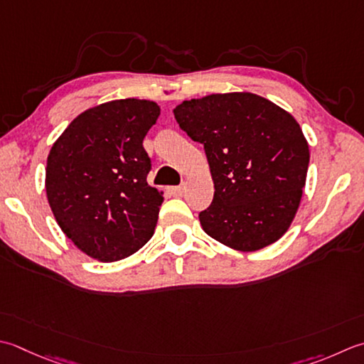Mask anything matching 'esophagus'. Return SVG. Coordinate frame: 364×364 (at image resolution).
<instances>
[{
  "mask_svg": "<svg viewBox=\"0 0 364 364\" xmlns=\"http://www.w3.org/2000/svg\"><path fill=\"white\" fill-rule=\"evenodd\" d=\"M168 192L172 196H175V197H180V196H183L184 186H172V188H168Z\"/></svg>",
  "mask_w": 364,
  "mask_h": 364,
  "instance_id": "obj_1",
  "label": "esophagus"
}]
</instances>
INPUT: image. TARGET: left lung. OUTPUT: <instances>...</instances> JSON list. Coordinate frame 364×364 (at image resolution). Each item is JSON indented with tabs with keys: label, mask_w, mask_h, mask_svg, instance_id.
<instances>
[{
	"label": "left lung",
	"mask_w": 364,
	"mask_h": 364,
	"mask_svg": "<svg viewBox=\"0 0 364 364\" xmlns=\"http://www.w3.org/2000/svg\"><path fill=\"white\" fill-rule=\"evenodd\" d=\"M173 113L210 164L215 197L198 215L205 233L243 252L279 240L300 206L309 166L296 119L245 91L183 101Z\"/></svg>",
	"instance_id": "1"
}]
</instances>
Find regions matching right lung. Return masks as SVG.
<instances>
[{"label": "right lung", "instance_id": "obj_1", "mask_svg": "<svg viewBox=\"0 0 364 364\" xmlns=\"http://www.w3.org/2000/svg\"><path fill=\"white\" fill-rule=\"evenodd\" d=\"M159 105L118 99L80 113L50 149L47 200L64 235L90 257L117 262L153 237L162 192L146 183L144 148Z\"/></svg>", "mask_w": 364, "mask_h": 364}]
</instances>
